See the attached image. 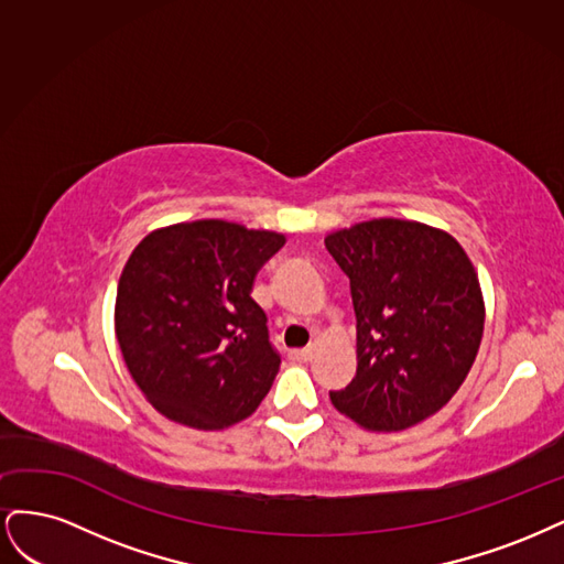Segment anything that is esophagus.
Here are the masks:
<instances>
[{
	"mask_svg": "<svg viewBox=\"0 0 564 564\" xmlns=\"http://www.w3.org/2000/svg\"><path fill=\"white\" fill-rule=\"evenodd\" d=\"M290 358L297 360V362H306L314 358V349H297V351H290Z\"/></svg>",
	"mask_w": 564,
	"mask_h": 564,
	"instance_id": "1",
	"label": "esophagus"
}]
</instances>
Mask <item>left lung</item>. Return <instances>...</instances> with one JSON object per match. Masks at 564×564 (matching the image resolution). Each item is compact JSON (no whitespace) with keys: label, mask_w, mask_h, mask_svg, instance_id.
Segmentation results:
<instances>
[{"label":"left lung","mask_w":564,"mask_h":564,"mask_svg":"<svg viewBox=\"0 0 564 564\" xmlns=\"http://www.w3.org/2000/svg\"><path fill=\"white\" fill-rule=\"evenodd\" d=\"M351 283L356 377L333 405L360 429L424 422L459 391L478 356L485 300L474 262L452 234L377 217L325 236Z\"/></svg>","instance_id":"1"}]
</instances>
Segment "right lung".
<instances>
[{
	"mask_svg": "<svg viewBox=\"0 0 564 564\" xmlns=\"http://www.w3.org/2000/svg\"><path fill=\"white\" fill-rule=\"evenodd\" d=\"M285 236L227 220L150 231L123 264L115 333L138 389L166 420L220 431L258 410L279 372L250 297Z\"/></svg>",
	"mask_w": 564,
	"mask_h": 564,
	"instance_id": "right-lung-1",
	"label": "right lung"
}]
</instances>
